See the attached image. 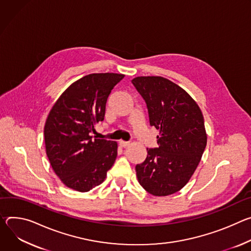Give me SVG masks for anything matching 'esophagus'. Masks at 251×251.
Here are the masks:
<instances>
[{
	"mask_svg": "<svg viewBox=\"0 0 251 251\" xmlns=\"http://www.w3.org/2000/svg\"><path fill=\"white\" fill-rule=\"evenodd\" d=\"M119 145H120V147H122V148H126V147H128V146H129V143H128V142H124V141H120Z\"/></svg>",
	"mask_w": 251,
	"mask_h": 251,
	"instance_id": "34e87169",
	"label": "esophagus"
}]
</instances>
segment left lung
<instances>
[{
    "label": "left lung",
    "instance_id": "1",
    "mask_svg": "<svg viewBox=\"0 0 251 251\" xmlns=\"http://www.w3.org/2000/svg\"><path fill=\"white\" fill-rule=\"evenodd\" d=\"M132 85L146 100L150 125L159 130L156 149L135 166L140 184L154 197L180 190L196 172L206 147L201 110L182 88L162 76H136Z\"/></svg>",
    "mask_w": 251,
    "mask_h": 251
}]
</instances>
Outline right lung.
<instances>
[{"mask_svg": "<svg viewBox=\"0 0 251 251\" xmlns=\"http://www.w3.org/2000/svg\"><path fill=\"white\" fill-rule=\"evenodd\" d=\"M125 75L91 74L75 80L50 110L44 135L50 163L62 182L80 192L100 185L118 155L117 142L94 138L107 98Z\"/></svg>", "mask_w": 251, "mask_h": 251, "instance_id": "obj_1", "label": "right lung"}]
</instances>
